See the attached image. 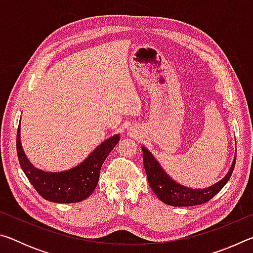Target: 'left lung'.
Masks as SVG:
<instances>
[{
	"instance_id": "1",
	"label": "left lung",
	"mask_w": 253,
	"mask_h": 253,
	"mask_svg": "<svg viewBox=\"0 0 253 253\" xmlns=\"http://www.w3.org/2000/svg\"><path fill=\"white\" fill-rule=\"evenodd\" d=\"M142 151L144 168L146 170L149 185L162 202L172 205V207H193V205L207 203L214 195L219 193L228 183L234 169L235 161H237V155H235L229 172L214 185L207 188H190L181 185L170 178L147 148L143 146Z\"/></svg>"
}]
</instances>
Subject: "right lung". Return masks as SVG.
I'll return each instance as SVG.
<instances>
[{"label":"right lung","mask_w":253,"mask_h":253,"mask_svg":"<svg viewBox=\"0 0 253 253\" xmlns=\"http://www.w3.org/2000/svg\"><path fill=\"white\" fill-rule=\"evenodd\" d=\"M118 142L119 135H114L93 149L90 155L76 168L50 173L34 168L25 156L21 145L19 126L16 152L21 169L42 198L54 203H77L89 198L95 191L101 166Z\"/></svg>","instance_id":"1"}]
</instances>
